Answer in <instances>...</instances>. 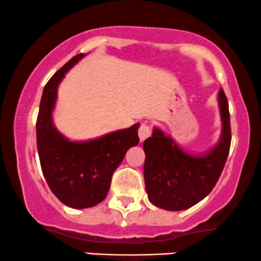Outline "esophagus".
<instances>
[{"label": "esophagus", "instance_id": "1", "mask_svg": "<svg viewBox=\"0 0 261 261\" xmlns=\"http://www.w3.org/2000/svg\"><path fill=\"white\" fill-rule=\"evenodd\" d=\"M150 135H151V128L149 125L142 124L140 130H138V137H140V141L143 142L144 140H147Z\"/></svg>", "mask_w": 261, "mask_h": 261}]
</instances>
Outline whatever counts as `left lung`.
<instances>
[{
	"label": "left lung",
	"mask_w": 261,
	"mask_h": 261,
	"mask_svg": "<svg viewBox=\"0 0 261 261\" xmlns=\"http://www.w3.org/2000/svg\"><path fill=\"white\" fill-rule=\"evenodd\" d=\"M222 136L216 147L200 155L184 151L171 136L154 127L143 143L146 153L144 182L148 199L154 206L167 211H182L204 199L218 182L231 143L227 98L218 94Z\"/></svg>",
	"instance_id": "obj_1"
}]
</instances>
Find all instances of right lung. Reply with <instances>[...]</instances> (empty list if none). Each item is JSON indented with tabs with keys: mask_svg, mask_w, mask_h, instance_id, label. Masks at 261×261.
Here are the masks:
<instances>
[{
	"mask_svg": "<svg viewBox=\"0 0 261 261\" xmlns=\"http://www.w3.org/2000/svg\"><path fill=\"white\" fill-rule=\"evenodd\" d=\"M85 54H78L49 79L36 123L43 176L55 196L72 208H89L106 199L111 179L128 148L137 146L140 124L95 140L73 142L57 130L51 114L58 87L66 72Z\"/></svg>",
	"mask_w": 261,
	"mask_h": 261,
	"instance_id": "1",
	"label": "right lung"
}]
</instances>
